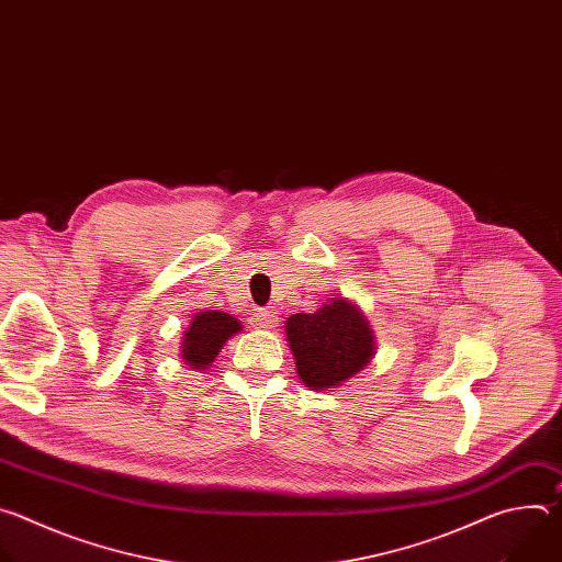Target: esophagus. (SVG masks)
I'll use <instances>...</instances> for the list:
<instances>
[{"label": "esophagus", "mask_w": 562, "mask_h": 562, "mask_svg": "<svg viewBox=\"0 0 562 562\" xmlns=\"http://www.w3.org/2000/svg\"><path fill=\"white\" fill-rule=\"evenodd\" d=\"M251 323H254V327H258V329H271V327L278 325V317H276V313L269 311V308H258V311L254 313V317H251Z\"/></svg>", "instance_id": "obj_1"}]
</instances>
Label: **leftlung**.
Listing matches in <instances>:
<instances>
[{"label": "left lung", "mask_w": 562, "mask_h": 562, "mask_svg": "<svg viewBox=\"0 0 562 562\" xmlns=\"http://www.w3.org/2000/svg\"><path fill=\"white\" fill-rule=\"evenodd\" d=\"M286 340L300 380L329 391L362 371L375 356V336L364 313L349 300H331L313 313L286 317Z\"/></svg>", "instance_id": "left-lung-1"}]
</instances>
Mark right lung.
<instances>
[{"mask_svg":"<svg viewBox=\"0 0 562 562\" xmlns=\"http://www.w3.org/2000/svg\"><path fill=\"white\" fill-rule=\"evenodd\" d=\"M243 331V325L222 311H200L182 336V360L191 369H209L224 342Z\"/></svg>","mask_w":562,"mask_h":562,"instance_id":"obj_1","label":"right lung"}]
</instances>
